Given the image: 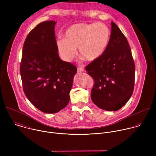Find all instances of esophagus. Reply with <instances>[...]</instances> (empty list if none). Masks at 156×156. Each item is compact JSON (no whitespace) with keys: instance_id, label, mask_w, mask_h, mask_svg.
I'll list each match as a JSON object with an SVG mask.
<instances>
[{"instance_id":"esophagus-1","label":"esophagus","mask_w":156,"mask_h":156,"mask_svg":"<svg viewBox=\"0 0 156 156\" xmlns=\"http://www.w3.org/2000/svg\"><path fill=\"white\" fill-rule=\"evenodd\" d=\"M77 70H78V72H83V71H84V69L83 68H82V67H78V68H77Z\"/></svg>"}]
</instances>
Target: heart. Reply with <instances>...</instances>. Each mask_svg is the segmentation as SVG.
<instances>
[{
	"label": "heart",
	"instance_id": "heart-1",
	"mask_svg": "<svg viewBox=\"0 0 156 156\" xmlns=\"http://www.w3.org/2000/svg\"><path fill=\"white\" fill-rule=\"evenodd\" d=\"M65 38H59L57 44L59 53L65 61H70L78 48L80 56L87 61L99 59L105 52L110 40L111 32L103 23H80L66 30Z\"/></svg>",
	"mask_w": 156,
	"mask_h": 156
}]
</instances>
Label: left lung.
Instances as JSON below:
<instances>
[{"instance_id":"obj_1","label":"left lung","mask_w":156,"mask_h":156,"mask_svg":"<svg viewBox=\"0 0 156 156\" xmlns=\"http://www.w3.org/2000/svg\"><path fill=\"white\" fill-rule=\"evenodd\" d=\"M85 69L94 79L91 98L99 108L116 111L131 98L135 86V63L126 37L113 21L105 52Z\"/></svg>"}]
</instances>
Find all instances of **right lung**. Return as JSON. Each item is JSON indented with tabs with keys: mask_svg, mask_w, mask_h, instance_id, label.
<instances>
[{
	"mask_svg": "<svg viewBox=\"0 0 156 156\" xmlns=\"http://www.w3.org/2000/svg\"><path fill=\"white\" fill-rule=\"evenodd\" d=\"M55 21H43L27 36L20 63L23 91L41 112L54 114L70 101L76 66L62 60L55 36Z\"/></svg>",
	"mask_w": 156,
	"mask_h": 156,
	"instance_id": "1",
	"label": "right lung"
}]
</instances>
